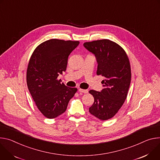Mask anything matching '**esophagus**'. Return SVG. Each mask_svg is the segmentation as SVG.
<instances>
[{
    "mask_svg": "<svg viewBox=\"0 0 160 160\" xmlns=\"http://www.w3.org/2000/svg\"><path fill=\"white\" fill-rule=\"evenodd\" d=\"M79 92L81 93H87L88 92V91L87 90H83V89H79Z\"/></svg>",
    "mask_w": 160,
    "mask_h": 160,
    "instance_id": "esophagus-1",
    "label": "esophagus"
}]
</instances>
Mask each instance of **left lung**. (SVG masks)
Here are the masks:
<instances>
[{"label":"left lung","mask_w":160,"mask_h":160,"mask_svg":"<svg viewBox=\"0 0 160 160\" xmlns=\"http://www.w3.org/2000/svg\"><path fill=\"white\" fill-rule=\"evenodd\" d=\"M83 46L96 58L97 74L105 78L100 92H89L94 97L89 112L100 120H108L118 112L127 98L132 76L129 59L125 50L109 39L87 42Z\"/></svg>","instance_id":"left-lung-1"}]
</instances>
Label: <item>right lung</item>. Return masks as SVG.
I'll return each mask as SVG.
<instances>
[{"instance_id": "1", "label": "right lung", "mask_w": 160, "mask_h": 160, "mask_svg": "<svg viewBox=\"0 0 160 160\" xmlns=\"http://www.w3.org/2000/svg\"><path fill=\"white\" fill-rule=\"evenodd\" d=\"M79 44L50 39L39 45L31 56L27 71V86L38 109L49 119L65 112L78 90L61 84L57 78L65 72L68 57Z\"/></svg>"}]
</instances>
